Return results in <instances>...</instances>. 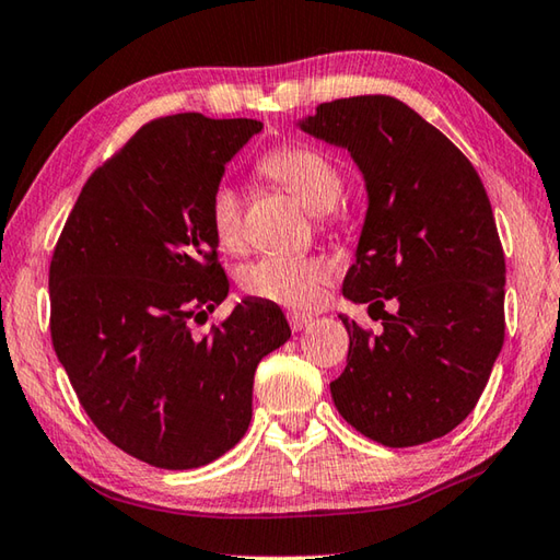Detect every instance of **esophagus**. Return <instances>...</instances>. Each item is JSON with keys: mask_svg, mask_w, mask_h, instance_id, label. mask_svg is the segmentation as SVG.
<instances>
[{"mask_svg": "<svg viewBox=\"0 0 560 560\" xmlns=\"http://www.w3.org/2000/svg\"><path fill=\"white\" fill-rule=\"evenodd\" d=\"M314 316L312 314H304V312H290L288 314V322H290V329L292 331H302L307 329V326L312 324Z\"/></svg>", "mask_w": 560, "mask_h": 560, "instance_id": "esophagus-1", "label": "esophagus"}]
</instances>
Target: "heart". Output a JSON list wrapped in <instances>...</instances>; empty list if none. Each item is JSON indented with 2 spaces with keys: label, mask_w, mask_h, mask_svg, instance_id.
<instances>
[{
  "label": "heart",
  "mask_w": 560,
  "mask_h": 560,
  "mask_svg": "<svg viewBox=\"0 0 560 560\" xmlns=\"http://www.w3.org/2000/svg\"><path fill=\"white\" fill-rule=\"evenodd\" d=\"M260 171L288 187L312 212H329L339 202L343 180L329 155L304 143H284L260 158ZM212 231L224 248H238L244 238V207L231 185H219L209 202ZM331 278V268L322 256H268L246 268L241 284L253 298L310 307Z\"/></svg>",
  "instance_id": "heart-1"
}]
</instances>
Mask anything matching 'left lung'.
Returning a JSON list of instances; mask_svg holds the SVG:
<instances>
[{
  "mask_svg": "<svg viewBox=\"0 0 560 560\" xmlns=\"http://www.w3.org/2000/svg\"><path fill=\"white\" fill-rule=\"evenodd\" d=\"M300 129L351 153L368 192L343 298L377 310L383 331L339 314L351 343L334 405L389 448L446 436L478 405L504 341V253L488 192L436 126L387 94L324 102Z\"/></svg>",
  "mask_w": 560,
  "mask_h": 560,
  "instance_id": "8db88e82",
  "label": "left lung"
}]
</instances>
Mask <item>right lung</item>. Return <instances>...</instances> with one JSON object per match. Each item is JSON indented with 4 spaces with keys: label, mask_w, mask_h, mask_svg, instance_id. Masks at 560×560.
<instances>
[{
    "label": "right lung",
    "mask_w": 560,
    "mask_h": 560,
    "mask_svg": "<svg viewBox=\"0 0 560 560\" xmlns=\"http://www.w3.org/2000/svg\"><path fill=\"white\" fill-rule=\"evenodd\" d=\"M262 124L187 112L136 131L84 183L50 260V339L82 409L114 446L189 470L224 456L253 415V375L290 339L276 302L229 294L209 202Z\"/></svg>",
    "instance_id": "add662e5"
}]
</instances>
